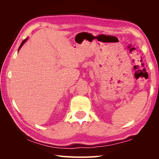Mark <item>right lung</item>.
Returning a JSON list of instances; mask_svg holds the SVG:
<instances>
[{"instance_id":"1","label":"right lung","mask_w":159,"mask_h":159,"mask_svg":"<svg viewBox=\"0 0 159 159\" xmlns=\"http://www.w3.org/2000/svg\"><path fill=\"white\" fill-rule=\"evenodd\" d=\"M28 40V38H26V39H25V40H24L22 42V43H21V44H20V47H19V48H18V51L19 50H20V49L21 48V47L22 46V45L24 44H25V42L26 41Z\"/></svg>"}]
</instances>
